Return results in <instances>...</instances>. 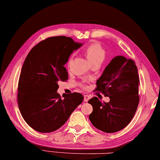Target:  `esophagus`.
Listing matches in <instances>:
<instances>
[{
  "label": "esophagus",
  "instance_id": "1",
  "mask_svg": "<svg viewBox=\"0 0 160 160\" xmlns=\"http://www.w3.org/2000/svg\"><path fill=\"white\" fill-rule=\"evenodd\" d=\"M89 99H90V96L88 95H84V102H87L89 100Z\"/></svg>",
  "mask_w": 160,
  "mask_h": 160
}]
</instances>
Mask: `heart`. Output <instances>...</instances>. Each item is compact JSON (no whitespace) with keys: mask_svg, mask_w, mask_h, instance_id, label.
Segmentation results:
<instances>
[{"mask_svg":"<svg viewBox=\"0 0 160 160\" xmlns=\"http://www.w3.org/2000/svg\"><path fill=\"white\" fill-rule=\"evenodd\" d=\"M85 55L90 64L91 65L95 64H102L106 56L104 49L98 43H92L86 48ZM72 58H70L68 61V66L70 67Z\"/></svg>","mask_w":160,"mask_h":160,"instance_id":"obj_1","label":"heart"}]
</instances>
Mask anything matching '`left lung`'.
Instances as JSON below:
<instances>
[{
    "mask_svg": "<svg viewBox=\"0 0 160 160\" xmlns=\"http://www.w3.org/2000/svg\"><path fill=\"white\" fill-rule=\"evenodd\" d=\"M138 70L134 61L117 56L97 80L96 90L110 98L102 102L97 97L88 100L92 112L89 119L94 127L106 133L125 128L133 118L139 102Z\"/></svg>",
    "mask_w": 160,
    "mask_h": 160,
    "instance_id": "obj_1",
    "label": "left lung"
}]
</instances>
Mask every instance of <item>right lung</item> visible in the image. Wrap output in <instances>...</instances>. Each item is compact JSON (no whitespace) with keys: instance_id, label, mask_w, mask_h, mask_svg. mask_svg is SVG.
<instances>
[{"instance_id":"right-lung-1","label":"right lung","mask_w":160,"mask_h":160,"mask_svg":"<svg viewBox=\"0 0 160 160\" xmlns=\"http://www.w3.org/2000/svg\"><path fill=\"white\" fill-rule=\"evenodd\" d=\"M83 43L71 38L56 36L40 42L26 56L18 84L17 100L20 112L30 127L48 133L59 129L82 103L79 92L61 97L57 90L60 81L68 79L64 65L74 51Z\"/></svg>"}]
</instances>
